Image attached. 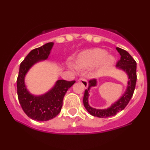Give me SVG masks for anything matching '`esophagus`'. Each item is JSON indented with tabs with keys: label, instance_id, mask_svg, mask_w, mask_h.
<instances>
[{
	"label": "esophagus",
	"instance_id": "esophagus-1",
	"mask_svg": "<svg viewBox=\"0 0 150 150\" xmlns=\"http://www.w3.org/2000/svg\"><path fill=\"white\" fill-rule=\"evenodd\" d=\"M78 82L82 83V84H83V86H84V88H87L88 87V82H87V81H86L84 78L80 77V78H79Z\"/></svg>",
	"mask_w": 150,
	"mask_h": 150
}]
</instances>
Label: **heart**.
Instances as JSON below:
<instances>
[{
	"label": "heart",
	"instance_id": "heart-1",
	"mask_svg": "<svg viewBox=\"0 0 150 150\" xmlns=\"http://www.w3.org/2000/svg\"><path fill=\"white\" fill-rule=\"evenodd\" d=\"M103 49H93L82 52L77 57L76 63L78 67L92 68L98 65V72L103 73L115 64V58Z\"/></svg>",
	"mask_w": 150,
	"mask_h": 150
}]
</instances>
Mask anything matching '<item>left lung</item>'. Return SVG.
Masks as SVG:
<instances>
[{
	"label": "left lung",
	"mask_w": 150,
	"mask_h": 150,
	"mask_svg": "<svg viewBox=\"0 0 150 150\" xmlns=\"http://www.w3.org/2000/svg\"><path fill=\"white\" fill-rule=\"evenodd\" d=\"M116 50L121 56L120 60L117 62L116 67L117 69L122 70V71L125 72L128 76L129 80H128L127 89L120 97V98H119L116 102L112 104L109 108H105V109H96L89 105V96L90 89L93 86H97V81L96 79L89 80V87L84 91L83 103H84V108H86L88 112L94 117L106 118V117L114 116L117 113L123 110L126 108L134 92L137 80L136 61L124 50L119 47H116Z\"/></svg>",
	"instance_id": "obj_1"
}]
</instances>
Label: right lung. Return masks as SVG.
<instances>
[{"label":"right lung","instance_id":"add662e5","mask_svg":"<svg viewBox=\"0 0 150 150\" xmlns=\"http://www.w3.org/2000/svg\"><path fill=\"white\" fill-rule=\"evenodd\" d=\"M53 45L48 42L31 50L19 66L17 80L18 99L23 112L33 120L43 122L54 118L60 112L65 94L75 82L57 80L51 89L42 95H33L27 89L25 84L27 73L33 65L47 59Z\"/></svg>","mask_w":150,"mask_h":150}]
</instances>
